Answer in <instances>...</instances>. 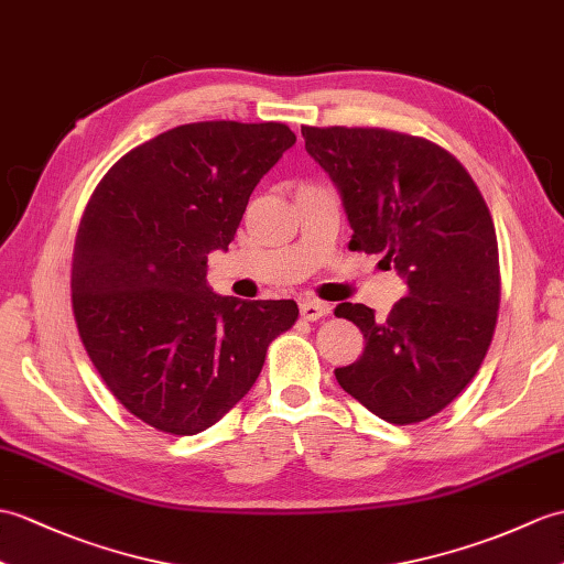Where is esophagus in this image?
<instances>
[{"instance_id":"esophagus-1","label":"esophagus","mask_w":564,"mask_h":564,"mask_svg":"<svg viewBox=\"0 0 564 564\" xmlns=\"http://www.w3.org/2000/svg\"><path fill=\"white\" fill-rule=\"evenodd\" d=\"M329 312H332V307L326 303H319V300H303V303H300V317H303L305 322H317V319L326 317Z\"/></svg>"}]
</instances>
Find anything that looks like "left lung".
<instances>
[{
    "instance_id": "1",
    "label": "left lung",
    "mask_w": 564,
    "mask_h": 564,
    "mask_svg": "<svg viewBox=\"0 0 564 564\" xmlns=\"http://www.w3.org/2000/svg\"><path fill=\"white\" fill-rule=\"evenodd\" d=\"M305 149L341 192L350 250L384 254L409 295L375 319L341 303L360 326L358 362L338 384L394 425L423 423L480 370L500 310V254L490 208L468 170L435 141L382 127H303Z\"/></svg>"
}]
</instances>
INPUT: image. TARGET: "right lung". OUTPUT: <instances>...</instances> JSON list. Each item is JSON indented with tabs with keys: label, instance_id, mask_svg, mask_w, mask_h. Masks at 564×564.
Returning <instances> with one entry per match:
<instances>
[{
	"label": "right lung",
	"instance_id": "obj_1",
	"mask_svg": "<svg viewBox=\"0 0 564 564\" xmlns=\"http://www.w3.org/2000/svg\"><path fill=\"white\" fill-rule=\"evenodd\" d=\"M295 143L283 122H192L124 153L90 194L72 254V310L102 382L167 435L218 423L264 368L295 300L220 297L206 281L257 182Z\"/></svg>",
	"mask_w": 564,
	"mask_h": 564
}]
</instances>
